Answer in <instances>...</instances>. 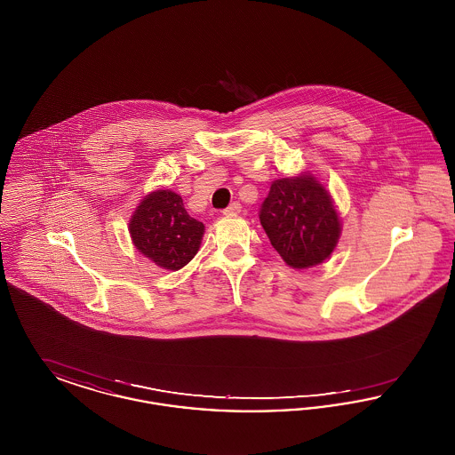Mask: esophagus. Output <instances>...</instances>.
<instances>
[{"instance_id": "esophagus-1", "label": "esophagus", "mask_w": 455, "mask_h": 455, "mask_svg": "<svg viewBox=\"0 0 455 455\" xmlns=\"http://www.w3.org/2000/svg\"><path fill=\"white\" fill-rule=\"evenodd\" d=\"M240 210H242L240 203H232L228 208L223 210V215H237V213H240Z\"/></svg>"}]
</instances>
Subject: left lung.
Wrapping results in <instances>:
<instances>
[{
	"mask_svg": "<svg viewBox=\"0 0 455 455\" xmlns=\"http://www.w3.org/2000/svg\"><path fill=\"white\" fill-rule=\"evenodd\" d=\"M259 220L271 245L295 269L327 259L341 234L331 196L312 175L275 180Z\"/></svg>",
	"mask_w": 455,
	"mask_h": 455,
	"instance_id": "1",
	"label": "left lung"
}]
</instances>
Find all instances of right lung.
Listing matches in <instances>:
<instances>
[{
	"instance_id": "right-lung-1",
	"label": "right lung",
	"mask_w": 455,
	"mask_h": 455,
	"mask_svg": "<svg viewBox=\"0 0 455 455\" xmlns=\"http://www.w3.org/2000/svg\"><path fill=\"white\" fill-rule=\"evenodd\" d=\"M204 225L184 208L182 197L172 191H155L136 208L130 234L136 249L164 269L177 271L193 259Z\"/></svg>"
}]
</instances>
